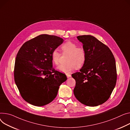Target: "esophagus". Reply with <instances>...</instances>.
<instances>
[{
	"mask_svg": "<svg viewBox=\"0 0 130 130\" xmlns=\"http://www.w3.org/2000/svg\"><path fill=\"white\" fill-rule=\"evenodd\" d=\"M66 76H67V78H70V77H71V74H66Z\"/></svg>",
	"mask_w": 130,
	"mask_h": 130,
	"instance_id": "1",
	"label": "esophagus"
}]
</instances>
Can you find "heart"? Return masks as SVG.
<instances>
[{
	"instance_id": "1",
	"label": "heart",
	"mask_w": 130,
	"mask_h": 130,
	"mask_svg": "<svg viewBox=\"0 0 130 130\" xmlns=\"http://www.w3.org/2000/svg\"><path fill=\"white\" fill-rule=\"evenodd\" d=\"M76 43L67 42L63 44L61 50L63 54H68L66 59L67 64L59 65L57 67V70L65 73L71 72L76 68H82L87 60V53L85 49L82 46L78 47ZM60 54L58 51L54 50L51 54L52 62L55 65H58L59 61Z\"/></svg>"
}]
</instances>
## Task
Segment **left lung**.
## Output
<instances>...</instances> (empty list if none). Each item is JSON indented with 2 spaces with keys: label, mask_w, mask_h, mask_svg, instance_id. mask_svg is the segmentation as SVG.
Returning <instances> with one entry per match:
<instances>
[{
  "label": "left lung",
  "mask_w": 130,
  "mask_h": 130,
  "mask_svg": "<svg viewBox=\"0 0 130 130\" xmlns=\"http://www.w3.org/2000/svg\"><path fill=\"white\" fill-rule=\"evenodd\" d=\"M87 60L79 72L72 75L76 81L74 93L83 104L97 106L109 98L117 82V69L114 56L110 48L95 37L79 36Z\"/></svg>",
  "instance_id": "obj_1"
}]
</instances>
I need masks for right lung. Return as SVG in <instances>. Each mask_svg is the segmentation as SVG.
I'll use <instances>...</instances> for the list:
<instances>
[{"label":"right lung","mask_w":130,"mask_h":130,"mask_svg":"<svg viewBox=\"0 0 130 130\" xmlns=\"http://www.w3.org/2000/svg\"><path fill=\"white\" fill-rule=\"evenodd\" d=\"M63 39L41 34L25 42L15 58L14 78L22 98L30 104L43 106L56 97L66 76L53 67L51 54Z\"/></svg>","instance_id":"add662e5"}]
</instances>
